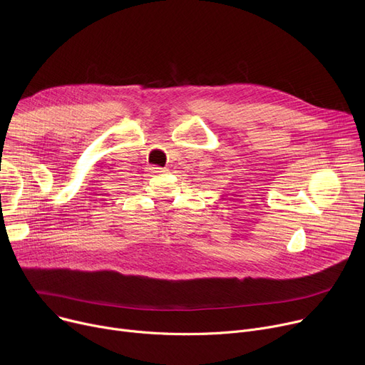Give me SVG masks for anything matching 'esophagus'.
Returning <instances> with one entry per match:
<instances>
[{
    "label": "esophagus",
    "instance_id": "34e87169",
    "mask_svg": "<svg viewBox=\"0 0 365 365\" xmlns=\"http://www.w3.org/2000/svg\"><path fill=\"white\" fill-rule=\"evenodd\" d=\"M150 171L155 173V175H161V173H164L165 170H164L163 167H157V165H155V167H150Z\"/></svg>",
    "mask_w": 365,
    "mask_h": 365
}]
</instances>
